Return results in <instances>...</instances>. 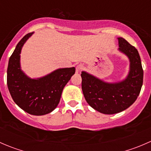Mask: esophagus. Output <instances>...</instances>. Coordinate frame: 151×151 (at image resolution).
<instances>
[{"mask_svg":"<svg viewBox=\"0 0 151 151\" xmlns=\"http://www.w3.org/2000/svg\"><path fill=\"white\" fill-rule=\"evenodd\" d=\"M83 69V66H82V65H77V67H76V72L80 73Z\"/></svg>","mask_w":151,"mask_h":151,"instance_id":"1","label":"esophagus"}]
</instances>
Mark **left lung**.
Wrapping results in <instances>:
<instances>
[{
  "label": "left lung",
  "mask_w": 151,
  "mask_h": 151,
  "mask_svg": "<svg viewBox=\"0 0 151 151\" xmlns=\"http://www.w3.org/2000/svg\"><path fill=\"white\" fill-rule=\"evenodd\" d=\"M120 52L129 59L128 76L118 83H106L86 71H82V90L88 104L106 115L129 108L137 99L143 83V69L139 52L122 37L118 38Z\"/></svg>",
  "instance_id": "obj_1"
}]
</instances>
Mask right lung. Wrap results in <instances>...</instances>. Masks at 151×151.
<instances>
[{
    "label": "right lung",
    "mask_w": 151,
    "mask_h": 151,
    "mask_svg": "<svg viewBox=\"0 0 151 151\" xmlns=\"http://www.w3.org/2000/svg\"><path fill=\"white\" fill-rule=\"evenodd\" d=\"M25 35L11 55L7 68V85L14 101L25 112L44 115L57 107L65 85L75 73V68H58L45 77H28L20 68L22 47L33 35Z\"/></svg>",
    "instance_id": "right-lung-1"
}]
</instances>
